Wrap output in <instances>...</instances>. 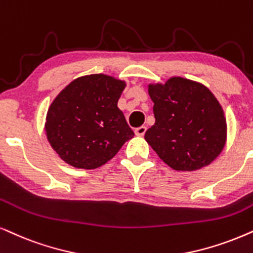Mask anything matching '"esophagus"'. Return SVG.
Instances as JSON below:
<instances>
[{"label": "esophagus", "instance_id": "esophagus-1", "mask_svg": "<svg viewBox=\"0 0 253 253\" xmlns=\"http://www.w3.org/2000/svg\"><path fill=\"white\" fill-rule=\"evenodd\" d=\"M146 132V126H139V127H136L134 129V133L137 134V136H144V133Z\"/></svg>", "mask_w": 253, "mask_h": 253}]
</instances>
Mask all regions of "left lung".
Returning a JSON list of instances; mask_svg holds the SVG:
<instances>
[{
	"instance_id": "8db88e82",
	"label": "left lung",
	"mask_w": 253,
	"mask_h": 253,
	"mask_svg": "<svg viewBox=\"0 0 253 253\" xmlns=\"http://www.w3.org/2000/svg\"><path fill=\"white\" fill-rule=\"evenodd\" d=\"M156 123L145 139L159 158L176 170L208 165L223 150L227 123L211 91L183 78L151 84Z\"/></svg>"
}]
</instances>
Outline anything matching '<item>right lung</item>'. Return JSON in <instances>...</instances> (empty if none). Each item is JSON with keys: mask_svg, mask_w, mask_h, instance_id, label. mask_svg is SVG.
I'll list each match as a JSON object with an SVG mask.
<instances>
[{"mask_svg": "<svg viewBox=\"0 0 253 253\" xmlns=\"http://www.w3.org/2000/svg\"><path fill=\"white\" fill-rule=\"evenodd\" d=\"M126 87L103 74L75 79L47 111V139L60 158L78 169L102 166L132 138L133 131L117 107Z\"/></svg>", "mask_w": 253, "mask_h": 253, "instance_id": "obj_1", "label": "right lung"}]
</instances>
